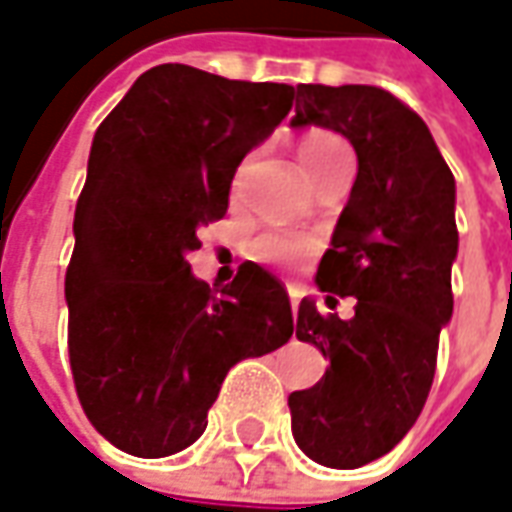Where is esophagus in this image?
<instances>
[{"label": "esophagus", "instance_id": "34e87169", "mask_svg": "<svg viewBox=\"0 0 512 512\" xmlns=\"http://www.w3.org/2000/svg\"><path fill=\"white\" fill-rule=\"evenodd\" d=\"M287 293H290V307H293V312H296V307H298V287H287Z\"/></svg>", "mask_w": 512, "mask_h": 512}]
</instances>
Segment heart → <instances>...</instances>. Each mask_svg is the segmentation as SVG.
I'll return each mask as SVG.
<instances>
[{
    "instance_id": "1",
    "label": "heart",
    "mask_w": 512,
    "mask_h": 512,
    "mask_svg": "<svg viewBox=\"0 0 512 512\" xmlns=\"http://www.w3.org/2000/svg\"><path fill=\"white\" fill-rule=\"evenodd\" d=\"M298 154H301V163L304 171L310 174V180L315 183L332 163H338L341 157H349L346 143L338 135H332L327 129H312L307 135L301 137L298 143ZM242 171L236 174V183H239ZM315 250V242L310 236H293V233H264L256 239V256L264 262L273 264H298L304 262Z\"/></svg>"
}]
</instances>
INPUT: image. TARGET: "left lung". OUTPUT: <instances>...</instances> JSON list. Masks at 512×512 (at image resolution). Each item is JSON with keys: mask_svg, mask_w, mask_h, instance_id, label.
I'll list each match as a JSON object with an SVG mask.
<instances>
[{"mask_svg": "<svg viewBox=\"0 0 512 512\" xmlns=\"http://www.w3.org/2000/svg\"><path fill=\"white\" fill-rule=\"evenodd\" d=\"M335 129L355 146L358 180L318 287L355 296V318L321 315L304 298L296 338L329 360L312 389L287 406L293 437L327 468H360L389 454L417 423L437 372L440 327L454 312V174L423 118L369 84H298L293 126Z\"/></svg>", "mask_w": 512, "mask_h": 512, "instance_id": "8db88e82", "label": "left lung"}]
</instances>
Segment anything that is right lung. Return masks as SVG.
<instances>
[{"label":"right lung","mask_w":512,"mask_h":512,"mask_svg":"<svg viewBox=\"0 0 512 512\" xmlns=\"http://www.w3.org/2000/svg\"><path fill=\"white\" fill-rule=\"evenodd\" d=\"M296 89L188 64L137 78L89 152L64 296L75 392L89 423L143 459L200 437L239 360L293 335L287 290L242 262L228 287L191 276L197 231L228 211L242 157L293 109Z\"/></svg>","instance_id":"obj_1"}]
</instances>
